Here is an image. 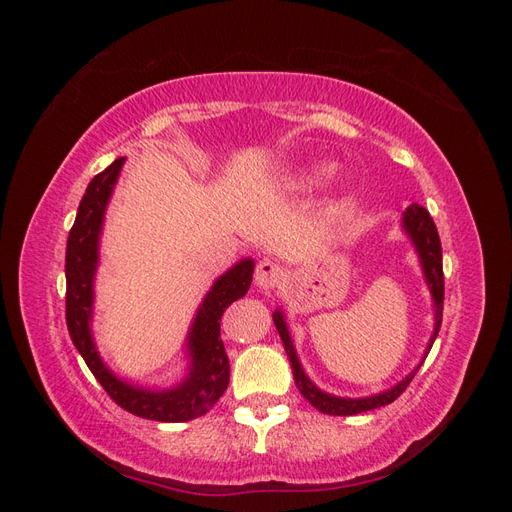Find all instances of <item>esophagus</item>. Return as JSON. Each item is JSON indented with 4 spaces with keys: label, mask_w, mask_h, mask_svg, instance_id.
Listing matches in <instances>:
<instances>
[{
    "label": "esophagus",
    "mask_w": 512,
    "mask_h": 512,
    "mask_svg": "<svg viewBox=\"0 0 512 512\" xmlns=\"http://www.w3.org/2000/svg\"><path fill=\"white\" fill-rule=\"evenodd\" d=\"M286 280V269L282 265H277L273 260H260L256 273H254V282L258 288L271 290L275 286H280Z\"/></svg>",
    "instance_id": "esophagus-1"
}]
</instances>
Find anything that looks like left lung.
I'll list each match as a JSON object with an SVG mask.
<instances>
[{"instance_id": "1", "label": "left lung", "mask_w": 512, "mask_h": 512, "mask_svg": "<svg viewBox=\"0 0 512 512\" xmlns=\"http://www.w3.org/2000/svg\"><path fill=\"white\" fill-rule=\"evenodd\" d=\"M404 228L408 235L412 237L414 245H416V252L421 256V265L425 271V280L429 284L431 290V297H433V305H436V329H433V335L429 339V346L425 350V354H429L433 342H436L438 331H440V324H442V309H444V273H442V245H440V237H438V228L433 224L431 215L425 207L421 205H412L406 209L404 213ZM273 322H275V329L280 333L284 348L288 359L292 363V374H294V384H297V389L301 391V395L312 404L316 410L324 412V414H333V416H352V414H361L367 410H374L386 404H393V401L408 389V384L412 382V378L416 376L418 365L412 374L401 380L399 384H395L393 389L384 391L380 395L374 397H363V399H344V397H335L329 393H322L320 389L309 382V378L303 374V367L297 359V352H294L292 346V339L290 333L286 329V322L282 312H275L273 314Z\"/></svg>"}]
</instances>
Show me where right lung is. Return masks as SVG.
Wrapping results in <instances>:
<instances>
[{"label":"right lung","instance_id":"obj_1","mask_svg":"<svg viewBox=\"0 0 512 512\" xmlns=\"http://www.w3.org/2000/svg\"><path fill=\"white\" fill-rule=\"evenodd\" d=\"M121 166L123 158H117L89 181L79 213L70 228L66 247V324L72 344L117 406L134 416L151 418V421L185 423L207 414L226 391L230 363L220 337V320L226 307L245 297V292L250 290L254 262L245 258L224 273L200 305L188 337L192 371L183 384L170 391H147L117 380L100 361L94 339H91L89 320L91 301H94V273L98 265V237L104 209Z\"/></svg>","mask_w":512,"mask_h":512}]
</instances>
